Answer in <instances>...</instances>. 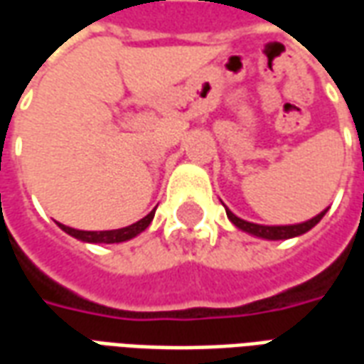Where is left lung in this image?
<instances>
[{
    "label": "left lung",
    "instance_id": "left-lung-1",
    "mask_svg": "<svg viewBox=\"0 0 364 364\" xmlns=\"http://www.w3.org/2000/svg\"><path fill=\"white\" fill-rule=\"evenodd\" d=\"M328 213V208L326 210H321L320 214H316L314 218L306 222H300V224H287V226H263V224H253V222L242 220V218H237L236 214L232 213L230 208H226V216H228V220L240 228L245 234H252L255 237H261V240H289V237H296L306 234L308 230H312L318 222L323 218V214Z\"/></svg>",
    "mask_w": 364,
    "mask_h": 364
}]
</instances>
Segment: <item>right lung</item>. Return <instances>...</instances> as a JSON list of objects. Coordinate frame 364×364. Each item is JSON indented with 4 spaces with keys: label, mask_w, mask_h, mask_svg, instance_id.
Wrapping results in <instances>:
<instances>
[{
    "label": "right lung",
    "mask_w": 364,
    "mask_h": 364,
    "mask_svg": "<svg viewBox=\"0 0 364 364\" xmlns=\"http://www.w3.org/2000/svg\"><path fill=\"white\" fill-rule=\"evenodd\" d=\"M154 214H156V210H151L148 216H144L142 220L134 222V224H130L127 228L103 230V232H85V230H75L70 228V226H64L60 222H56V224L66 234H70L75 240H80V242H85V244H120V242H128V240H132L138 234H142L144 230L150 226V222L154 220Z\"/></svg>",
    "instance_id": "1"
}]
</instances>
